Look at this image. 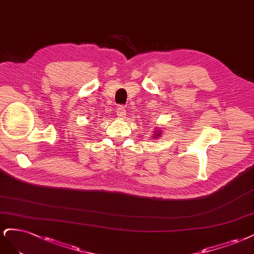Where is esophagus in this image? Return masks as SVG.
Segmentation results:
<instances>
[{
  "mask_svg": "<svg viewBox=\"0 0 254 254\" xmlns=\"http://www.w3.org/2000/svg\"><path fill=\"white\" fill-rule=\"evenodd\" d=\"M117 116L120 118H124L126 115V106L124 105H119L117 108Z\"/></svg>",
  "mask_w": 254,
  "mask_h": 254,
  "instance_id": "1",
  "label": "esophagus"
}]
</instances>
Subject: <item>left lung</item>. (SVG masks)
<instances>
[{"mask_svg":"<svg viewBox=\"0 0 254 254\" xmlns=\"http://www.w3.org/2000/svg\"><path fill=\"white\" fill-rule=\"evenodd\" d=\"M154 133H155V134H153L154 136H152L153 139H154V138H158V137L161 135V130H160V129H155Z\"/></svg>","mask_w":254,"mask_h":254,"instance_id":"left-lung-1","label":"left lung"}]
</instances>
